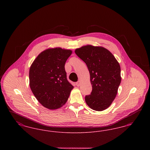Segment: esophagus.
I'll use <instances>...</instances> for the list:
<instances>
[{"label": "esophagus", "mask_w": 150, "mask_h": 150, "mask_svg": "<svg viewBox=\"0 0 150 150\" xmlns=\"http://www.w3.org/2000/svg\"><path fill=\"white\" fill-rule=\"evenodd\" d=\"M76 85L77 86H80V81L79 80L78 81H77V82L76 83Z\"/></svg>", "instance_id": "34e87169"}]
</instances>
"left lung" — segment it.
Returning <instances> with one entry per match:
<instances>
[{
	"instance_id": "obj_1",
	"label": "left lung",
	"mask_w": 150,
	"mask_h": 150,
	"mask_svg": "<svg viewBox=\"0 0 150 150\" xmlns=\"http://www.w3.org/2000/svg\"><path fill=\"white\" fill-rule=\"evenodd\" d=\"M86 64L92 91L85 97L88 106L95 111H103L115 98L121 83L120 64L113 54L100 47L86 45L75 51Z\"/></svg>"
}]
</instances>
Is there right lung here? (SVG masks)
I'll use <instances>...</instances> for the list:
<instances>
[{"mask_svg":"<svg viewBox=\"0 0 150 150\" xmlns=\"http://www.w3.org/2000/svg\"><path fill=\"white\" fill-rule=\"evenodd\" d=\"M61 48L48 49L40 53L29 71L30 86L36 98L50 110L62 107L74 86L67 79L64 64L71 54Z\"/></svg>","mask_w":150,"mask_h":150,"instance_id":"obj_1","label":"right lung"}]
</instances>
